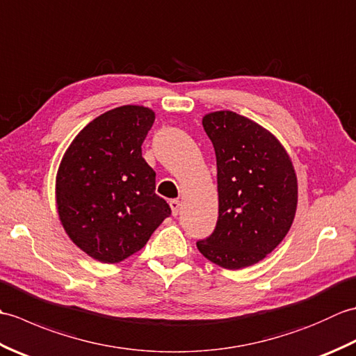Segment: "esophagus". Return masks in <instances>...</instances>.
Segmentation results:
<instances>
[{"instance_id": "obj_1", "label": "esophagus", "mask_w": 356, "mask_h": 356, "mask_svg": "<svg viewBox=\"0 0 356 356\" xmlns=\"http://www.w3.org/2000/svg\"><path fill=\"white\" fill-rule=\"evenodd\" d=\"M170 207H171L172 216L176 217V216L179 214V211H180V200H179V199H172V200L170 202Z\"/></svg>"}]
</instances>
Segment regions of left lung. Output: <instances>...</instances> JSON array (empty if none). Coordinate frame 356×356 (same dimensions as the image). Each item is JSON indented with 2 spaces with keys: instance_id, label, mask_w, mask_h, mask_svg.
<instances>
[{
  "instance_id": "8db88e82",
  "label": "left lung",
  "mask_w": 356,
  "mask_h": 356,
  "mask_svg": "<svg viewBox=\"0 0 356 356\" xmlns=\"http://www.w3.org/2000/svg\"><path fill=\"white\" fill-rule=\"evenodd\" d=\"M202 124L217 159L218 218L197 249L225 269L252 266L291 229L297 174L282 142L254 120L220 110L203 116Z\"/></svg>"
}]
</instances>
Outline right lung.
Returning a JSON list of instances; mask_svg holds the SVG:
<instances>
[{"instance_id": "1", "label": "right lung", "mask_w": 356, "mask_h": 356, "mask_svg": "<svg viewBox=\"0 0 356 356\" xmlns=\"http://www.w3.org/2000/svg\"><path fill=\"white\" fill-rule=\"evenodd\" d=\"M154 119L143 105L105 111L82 128L59 163V220L73 243L101 263L140 251L171 214L156 194L154 170L142 157Z\"/></svg>"}]
</instances>
